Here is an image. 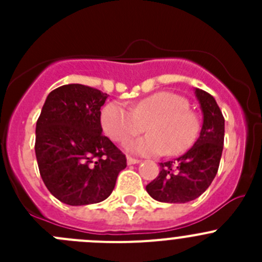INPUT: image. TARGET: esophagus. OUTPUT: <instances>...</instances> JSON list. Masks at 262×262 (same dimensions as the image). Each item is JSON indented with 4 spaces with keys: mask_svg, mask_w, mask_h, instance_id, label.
Returning a JSON list of instances; mask_svg holds the SVG:
<instances>
[{
    "mask_svg": "<svg viewBox=\"0 0 262 262\" xmlns=\"http://www.w3.org/2000/svg\"><path fill=\"white\" fill-rule=\"evenodd\" d=\"M140 163V160L134 159V157H127V164L128 165H134V164H139Z\"/></svg>",
    "mask_w": 262,
    "mask_h": 262,
    "instance_id": "obj_1",
    "label": "esophagus"
}]
</instances>
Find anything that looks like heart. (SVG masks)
<instances>
[{
	"label": "heart",
	"mask_w": 262,
	"mask_h": 262,
	"mask_svg": "<svg viewBox=\"0 0 262 262\" xmlns=\"http://www.w3.org/2000/svg\"><path fill=\"white\" fill-rule=\"evenodd\" d=\"M101 124L106 135L119 143L143 133L147 124L149 134L126 145L129 152L144 156L184 154L200 134V120L189 110L187 99L172 92L145 97L133 110L119 102L107 103L101 113Z\"/></svg>",
	"instance_id": "1"
}]
</instances>
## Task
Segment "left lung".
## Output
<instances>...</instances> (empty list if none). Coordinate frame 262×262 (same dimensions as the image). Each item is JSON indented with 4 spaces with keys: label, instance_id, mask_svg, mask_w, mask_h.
Segmentation results:
<instances>
[{
    "label": "left lung",
    "instance_id": "1",
    "mask_svg": "<svg viewBox=\"0 0 262 262\" xmlns=\"http://www.w3.org/2000/svg\"><path fill=\"white\" fill-rule=\"evenodd\" d=\"M203 115L196 142L174 161L160 163V173L145 186L159 202L186 203L195 200L211 185L221 163L224 143V118L216 101L202 89H194Z\"/></svg>",
    "mask_w": 262,
    "mask_h": 262
}]
</instances>
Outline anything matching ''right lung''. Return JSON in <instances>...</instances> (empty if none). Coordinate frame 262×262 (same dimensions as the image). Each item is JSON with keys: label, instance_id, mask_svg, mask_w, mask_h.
<instances>
[{"label": "right lung", "instance_id": "obj_1", "mask_svg": "<svg viewBox=\"0 0 262 262\" xmlns=\"http://www.w3.org/2000/svg\"><path fill=\"white\" fill-rule=\"evenodd\" d=\"M107 94L81 84L47 96L36 122L35 155L41 180L69 206L102 202L114 190L126 156L102 135L101 107Z\"/></svg>", "mask_w": 262, "mask_h": 262}]
</instances>
